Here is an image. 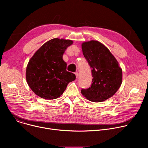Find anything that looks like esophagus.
<instances>
[{"instance_id": "esophagus-1", "label": "esophagus", "mask_w": 148, "mask_h": 148, "mask_svg": "<svg viewBox=\"0 0 148 148\" xmlns=\"http://www.w3.org/2000/svg\"><path fill=\"white\" fill-rule=\"evenodd\" d=\"M75 74L76 78H78V73L77 72H76V73H75Z\"/></svg>"}]
</instances>
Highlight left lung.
Listing matches in <instances>:
<instances>
[{"label":"left lung","mask_w":148,"mask_h":148,"mask_svg":"<svg viewBox=\"0 0 148 148\" xmlns=\"http://www.w3.org/2000/svg\"><path fill=\"white\" fill-rule=\"evenodd\" d=\"M83 55L91 69V86L82 89V95L88 100L99 102L112 97L120 88L122 70L109 49L97 40L83 42Z\"/></svg>","instance_id":"1"}]
</instances>
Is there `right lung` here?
I'll return each mask as SVG.
<instances>
[{
	"instance_id": "obj_1",
	"label": "right lung",
	"mask_w": 148,
	"mask_h": 148,
	"mask_svg": "<svg viewBox=\"0 0 148 148\" xmlns=\"http://www.w3.org/2000/svg\"><path fill=\"white\" fill-rule=\"evenodd\" d=\"M73 43L71 40L53 38L42 45L30 59L26 79L38 97L56 99L63 94L68 84L75 80V74L67 71V63L62 59L65 50Z\"/></svg>"
}]
</instances>
